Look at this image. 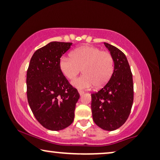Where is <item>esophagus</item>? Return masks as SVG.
<instances>
[{
    "label": "esophagus",
    "instance_id": "34e87169",
    "mask_svg": "<svg viewBox=\"0 0 160 160\" xmlns=\"http://www.w3.org/2000/svg\"><path fill=\"white\" fill-rule=\"evenodd\" d=\"M78 92H79L80 95H82L83 94H84V91H82V90H78Z\"/></svg>",
    "mask_w": 160,
    "mask_h": 160
}]
</instances>
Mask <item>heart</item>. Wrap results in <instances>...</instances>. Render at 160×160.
<instances>
[{"label":"heart","instance_id":"b5f03b06","mask_svg":"<svg viewBox=\"0 0 160 160\" xmlns=\"http://www.w3.org/2000/svg\"><path fill=\"white\" fill-rule=\"evenodd\" d=\"M61 72L68 79L72 80L81 72L84 75L72 82L78 89H89L94 85L101 88L108 83L115 70L114 58L110 52L94 46H83L70 53V58L59 60Z\"/></svg>","mask_w":160,"mask_h":160}]
</instances>
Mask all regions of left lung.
Returning <instances> with one entry per match:
<instances>
[{"label": "left lung", "mask_w": 160, "mask_h": 160, "mask_svg": "<svg viewBox=\"0 0 160 160\" xmlns=\"http://www.w3.org/2000/svg\"><path fill=\"white\" fill-rule=\"evenodd\" d=\"M115 62L113 75L107 84L91 94L92 118L99 127L107 131L120 128L128 119L134 100L132 73L121 50L104 42Z\"/></svg>", "instance_id": "1"}]
</instances>
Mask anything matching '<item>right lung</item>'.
<instances>
[{
  "instance_id": "right-lung-1",
  "label": "right lung",
  "mask_w": 160,
  "mask_h": 160,
  "mask_svg": "<svg viewBox=\"0 0 160 160\" xmlns=\"http://www.w3.org/2000/svg\"><path fill=\"white\" fill-rule=\"evenodd\" d=\"M71 42H51L35 51L27 70V98L37 121L49 130L67 128L74 120L79 93L59 68Z\"/></svg>"
}]
</instances>
